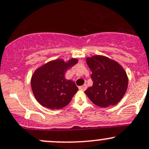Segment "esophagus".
<instances>
[{"label": "esophagus", "instance_id": "obj_1", "mask_svg": "<svg viewBox=\"0 0 149 149\" xmlns=\"http://www.w3.org/2000/svg\"><path fill=\"white\" fill-rule=\"evenodd\" d=\"M86 88H87V85H86V84H84V85L81 86H79V89H80V90L85 91Z\"/></svg>", "mask_w": 149, "mask_h": 149}]
</instances>
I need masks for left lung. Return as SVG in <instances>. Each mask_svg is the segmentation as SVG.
Returning <instances> with one entry per match:
<instances>
[{
	"mask_svg": "<svg viewBox=\"0 0 149 149\" xmlns=\"http://www.w3.org/2000/svg\"><path fill=\"white\" fill-rule=\"evenodd\" d=\"M86 63L93 81V86L85 91L89 99L102 108L116 105L128 88L127 75L121 65L102 56L87 58Z\"/></svg>",
	"mask_w": 149,
	"mask_h": 149,
	"instance_id": "1",
	"label": "left lung"
}]
</instances>
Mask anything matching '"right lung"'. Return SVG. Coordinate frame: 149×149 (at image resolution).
Returning <instances> with one entry per match:
<instances>
[{
  "mask_svg": "<svg viewBox=\"0 0 149 149\" xmlns=\"http://www.w3.org/2000/svg\"><path fill=\"white\" fill-rule=\"evenodd\" d=\"M77 63L76 58L68 62L57 59L38 68L31 78V88L38 102L52 110L66 106L79 88L73 81L65 79V73Z\"/></svg>",
  "mask_w": 149,
  "mask_h": 149,
  "instance_id": "right-lung-1",
  "label": "right lung"
}]
</instances>
